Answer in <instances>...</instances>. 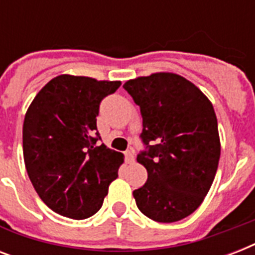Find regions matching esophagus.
Wrapping results in <instances>:
<instances>
[{"mask_svg":"<svg viewBox=\"0 0 255 255\" xmlns=\"http://www.w3.org/2000/svg\"><path fill=\"white\" fill-rule=\"evenodd\" d=\"M124 155H126V161H127V163H133V161H135V155H133V152L132 151H126L124 152Z\"/></svg>","mask_w":255,"mask_h":255,"instance_id":"esophagus-1","label":"esophagus"}]
</instances>
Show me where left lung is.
I'll return each instance as SVG.
<instances>
[{
	"label": "left lung",
	"mask_w": 255,
	"mask_h": 255,
	"mask_svg": "<svg viewBox=\"0 0 255 255\" xmlns=\"http://www.w3.org/2000/svg\"><path fill=\"white\" fill-rule=\"evenodd\" d=\"M140 107L148 151L137 163L147 182L133 190L136 205L157 222H176L201 205L217 172L221 143L213 104L188 79L155 73L123 85Z\"/></svg>",
	"instance_id": "8db88e82"
}]
</instances>
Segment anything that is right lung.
I'll return each mask as SVG.
<instances>
[{
    "label": "right lung",
    "instance_id": "add662e5",
    "mask_svg": "<svg viewBox=\"0 0 255 255\" xmlns=\"http://www.w3.org/2000/svg\"><path fill=\"white\" fill-rule=\"evenodd\" d=\"M120 81L62 74L38 92L22 129L23 160L41 200L55 213L85 220L102 208L124 155L100 144L99 104Z\"/></svg>",
    "mask_w": 255,
    "mask_h": 255
}]
</instances>
